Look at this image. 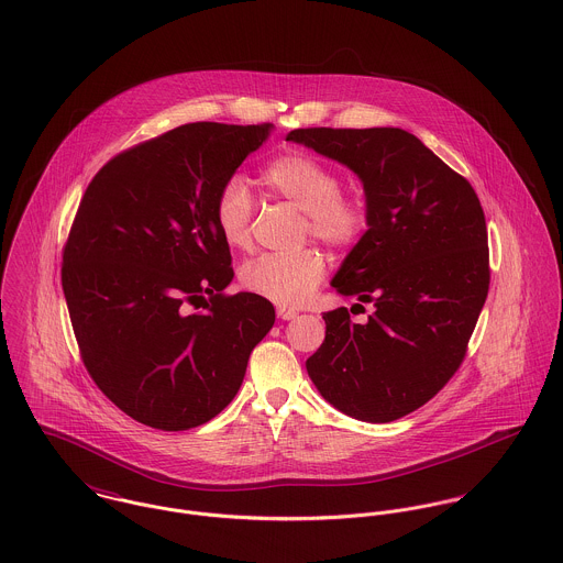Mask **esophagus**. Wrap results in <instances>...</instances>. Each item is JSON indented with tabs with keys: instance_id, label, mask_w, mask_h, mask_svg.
I'll return each mask as SVG.
<instances>
[{
	"instance_id": "34e87169",
	"label": "esophagus",
	"mask_w": 563,
	"mask_h": 563,
	"mask_svg": "<svg viewBox=\"0 0 563 563\" xmlns=\"http://www.w3.org/2000/svg\"><path fill=\"white\" fill-rule=\"evenodd\" d=\"M297 314H299V312H297L295 308H282V306L277 308V317H279L282 321H292V319H297Z\"/></svg>"
}]
</instances>
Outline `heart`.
Segmentation results:
<instances>
[{
	"instance_id": "b5f03b06",
	"label": "heart",
	"mask_w": 563,
	"mask_h": 563,
	"mask_svg": "<svg viewBox=\"0 0 563 563\" xmlns=\"http://www.w3.org/2000/svg\"><path fill=\"white\" fill-rule=\"evenodd\" d=\"M264 186L306 212V234L331 249H351L368 228L366 206L344 197L335 170L310 154H286L271 162L262 173ZM253 197L242 177H230L214 201V223L230 249L251 246ZM324 262L321 253L306 249L292 255H260L246 262L241 284L262 299L277 306H301L321 286Z\"/></svg>"
}]
</instances>
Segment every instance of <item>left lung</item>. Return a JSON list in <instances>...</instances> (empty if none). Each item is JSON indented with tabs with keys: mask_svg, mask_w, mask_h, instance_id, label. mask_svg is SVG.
<instances>
[{
	"mask_svg": "<svg viewBox=\"0 0 563 563\" xmlns=\"http://www.w3.org/2000/svg\"><path fill=\"white\" fill-rule=\"evenodd\" d=\"M351 168L366 197L368 230L331 286L355 297L324 312V342L306 368L322 399L364 422H390L433 399L460 368L489 288L482 203L468 179L401 128L292 130Z\"/></svg>",
	"mask_w": 563,
	"mask_h": 563,
	"instance_id": "1",
	"label": "left lung"
}]
</instances>
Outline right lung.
Here are the masks:
<instances>
[{"label": "right lung", "instance_id": "right-lung-1", "mask_svg": "<svg viewBox=\"0 0 563 563\" xmlns=\"http://www.w3.org/2000/svg\"><path fill=\"white\" fill-rule=\"evenodd\" d=\"M271 130L179 125L103 164L81 197L63 253L81 360L147 427L186 431L221 413L275 322L271 301L223 292L234 271L214 223L221 186Z\"/></svg>", "mask_w": 563, "mask_h": 563}]
</instances>
